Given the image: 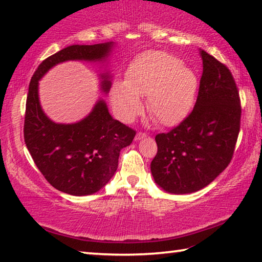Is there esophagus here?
<instances>
[{"mask_svg": "<svg viewBox=\"0 0 262 262\" xmlns=\"http://www.w3.org/2000/svg\"><path fill=\"white\" fill-rule=\"evenodd\" d=\"M145 137H147V134H145V133H137L136 134V136H135V140L136 141H140V140H143V139H145Z\"/></svg>", "mask_w": 262, "mask_h": 262, "instance_id": "34e87169", "label": "esophagus"}]
</instances>
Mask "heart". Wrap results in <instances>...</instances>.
<instances>
[{"mask_svg":"<svg viewBox=\"0 0 262 262\" xmlns=\"http://www.w3.org/2000/svg\"><path fill=\"white\" fill-rule=\"evenodd\" d=\"M198 90L192 68L167 53L148 52L129 66L126 82L114 83L111 101L118 118L132 122L143 108L140 96H148L149 113L162 125L174 126L192 111Z\"/></svg>","mask_w":262,"mask_h":262,"instance_id":"1","label":"heart"}]
</instances>
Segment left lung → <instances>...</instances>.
I'll list each match as a JSON object with an SVG mask.
<instances>
[{"mask_svg":"<svg viewBox=\"0 0 262 262\" xmlns=\"http://www.w3.org/2000/svg\"><path fill=\"white\" fill-rule=\"evenodd\" d=\"M203 72L194 108L168 133L155 137V183L167 193L198 192L229 165L241 128V99L230 70L200 50Z\"/></svg>","mask_w":262,"mask_h":262,"instance_id":"obj_1","label":"left lung"}]
</instances>
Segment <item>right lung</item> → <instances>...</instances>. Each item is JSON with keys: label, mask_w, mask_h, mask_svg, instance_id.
<instances>
[{"label": "right lung", "mask_w": 262, "mask_h": 262, "mask_svg": "<svg viewBox=\"0 0 262 262\" xmlns=\"http://www.w3.org/2000/svg\"><path fill=\"white\" fill-rule=\"evenodd\" d=\"M113 41L96 45H72L39 64L29 85L24 121V140L35 165L53 187L75 196L98 192L118 168L120 151L129 145L135 130L115 120L104 99L74 123H57L42 111L39 81L48 70L66 61L104 62L113 51ZM100 76V90L108 94L112 75Z\"/></svg>", "instance_id": "add662e5"}]
</instances>
